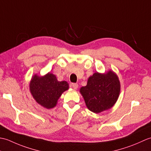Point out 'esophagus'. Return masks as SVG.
<instances>
[{
  "mask_svg": "<svg viewBox=\"0 0 151 151\" xmlns=\"http://www.w3.org/2000/svg\"><path fill=\"white\" fill-rule=\"evenodd\" d=\"M71 87L73 89H77V88L78 87V84H76V83H72V84H71Z\"/></svg>",
  "mask_w": 151,
  "mask_h": 151,
  "instance_id": "34e87169",
  "label": "esophagus"
}]
</instances>
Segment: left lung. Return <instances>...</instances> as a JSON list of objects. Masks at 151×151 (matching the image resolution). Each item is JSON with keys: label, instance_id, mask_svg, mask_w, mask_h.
<instances>
[{"label": "left lung", "instance_id": "1", "mask_svg": "<svg viewBox=\"0 0 151 151\" xmlns=\"http://www.w3.org/2000/svg\"><path fill=\"white\" fill-rule=\"evenodd\" d=\"M120 89L117 75L110 70L106 73L97 72L89 76L87 85L82 87L80 92L89 110L99 114L113 106L119 96Z\"/></svg>", "mask_w": 151, "mask_h": 151}]
</instances>
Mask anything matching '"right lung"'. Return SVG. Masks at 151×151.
Segmentation results:
<instances>
[{
	"mask_svg": "<svg viewBox=\"0 0 151 151\" xmlns=\"http://www.w3.org/2000/svg\"><path fill=\"white\" fill-rule=\"evenodd\" d=\"M29 86L33 98L41 106L47 109L55 107L61 95L69 89L68 83L59 82L50 73L43 76L34 75Z\"/></svg>",
	"mask_w": 151,
	"mask_h": 151,
	"instance_id": "right-lung-1",
	"label": "right lung"
}]
</instances>
